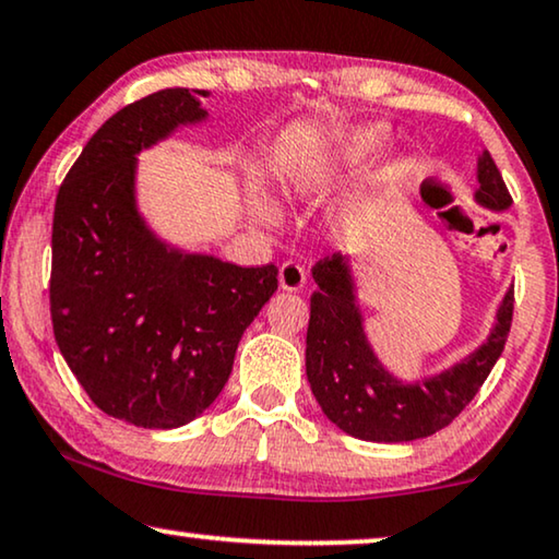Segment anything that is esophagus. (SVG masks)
I'll return each instance as SVG.
<instances>
[{"instance_id": "obj_1", "label": "esophagus", "mask_w": 559, "mask_h": 559, "mask_svg": "<svg viewBox=\"0 0 559 559\" xmlns=\"http://www.w3.org/2000/svg\"><path fill=\"white\" fill-rule=\"evenodd\" d=\"M278 281H281V288L298 290V288H304V283H306V271L296 261H286L278 271Z\"/></svg>"}]
</instances>
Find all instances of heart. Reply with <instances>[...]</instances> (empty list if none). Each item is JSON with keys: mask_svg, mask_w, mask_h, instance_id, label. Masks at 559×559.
I'll use <instances>...</instances> for the list:
<instances>
[{"mask_svg": "<svg viewBox=\"0 0 559 559\" xmlns=\"http://www.w3.org/2000/svg\"><path fill=\"white\" fill-rule=\"evenodd\" d=\"M384 139H388V131L377 123H365V126H355V129L344 131L340 141H336L332 156L329 162L319 164V167H311L304 175H296L290 179L288 192L296 194V198H309L319 190L321 185H326L332 177L340 175H349V171L361 169L367 162H372L380 148L384 146ZM407 175V164L405 162H395L388 169L390 182L395 179H403Z\"/></svg>", "mask_w": 559, "mask_h": 559, "instance_id": "1", "label": "heart"}]
</instances>
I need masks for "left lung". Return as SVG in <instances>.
<instances>
[{
    "label": "left lung",
    "instance_id": "1",
    "mask_svg": "<svg viewBox=\"0 0 559 559\" xmlns=\"http://www.w3.org/2000/svg\"><path fill=\"white\" fill-rule=\"evenodd\" d=\"M478 182L481 187L476 198L486 207L504 210L512 204V194L489 152L478 162ZM311 273L319 290L311 296L306 377L321 411L344 433L374 443L433 436L459 418L504 352L514 317V290L507 294L499 324L481 349L433 380L400 384L369 349L342 258H321Z\"/></svg>",
    "mask_w": 559,
    "mask_h": 559
}]
</instances>
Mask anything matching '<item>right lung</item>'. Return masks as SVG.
Instances as JSON below:
<instances>
[{
	"label": "right lung",
	"mask_w": 559,
	"mask_h": 559,
	"mask_svg": "<svg viewBox=\"0 0 559 559\" xmlns=\"http://www.w3.org/2000/svg\"><path fill=\"white\" fill-rule=\"evenodd\" d=\"M200 119L187 88L129 104L93 133L55 200V342L96 407L141 428H179L212 405L242 332L278 288L273 263L175 253L136 215L133 154Z\"/></svg>",
	"instance_id": "right-lung-1"
}]
</instances>
